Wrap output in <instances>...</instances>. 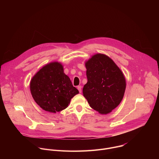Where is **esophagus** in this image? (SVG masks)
<instances>
[{
	"instance_id": "obj_1",
	"label": "esophagus",
	"mask_w": 159,
	"mask_h": 159,
	"mask_svg": "<svg viewBox=\"0 0 159 159\" xmlns=\"http://www.w3.org/2000/svg\"><path fill=\"white\" fill-rule=\"evenodd\" d=\"M77 89L79 90V93H81V92H82V87H81L80 85H79V86H77Z\"/></svg>"
}]
</instances>
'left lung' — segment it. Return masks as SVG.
Masks as SVG:
<instances>
[{
	"instance_id": "obj_1",
	"label": "left lung",
	"mask_w": 159,
	"mask_h": 159,
	"mask_svg": "<svg viewBox=\"0 0 159 159\" xmlns=\"http://www.w3.org/2000/svg\"><path fill=\"white\" fill-rule=\"evenodd\" d=\"M87 82L83 94L90 106L101 114H107L123 99L126 80L121 70L109 57L96 54L85 63Z\"/></svg>"
}]
</instances>
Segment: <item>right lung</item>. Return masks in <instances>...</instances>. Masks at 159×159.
<instances>
[{
	"instance_id": "obj_1",
	"label": "right lung",
	"mask_w": 159,
	"mask_h": 159,
	"mask_svg": "<svg viewBox=\"0 0 159 159\" xmlns=\"http://www.w3.org/2000/svg\"><path fill=\"white\" fill-rule=\"evenodd\" d=\"M30 90L35 102L44 110L57 112L65 109L79 94L58 62L43 66L31 79Z\"/></svg>"
}]
</instances>
